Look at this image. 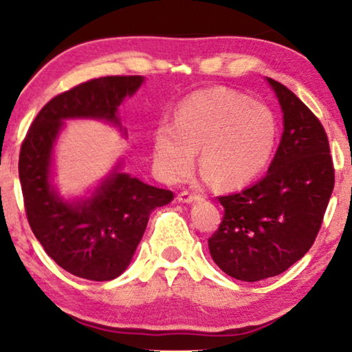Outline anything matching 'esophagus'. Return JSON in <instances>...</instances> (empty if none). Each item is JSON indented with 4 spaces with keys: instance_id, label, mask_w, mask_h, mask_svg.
<instances>
[{
    "instance_id": "1",
    "label": "esophagus",
    "mask_w": 352,
    "mask_h": 352,
    "mask_svg": "<svg viewBox=\"0 0 352 352\" xmlns=\"http://www.w3.org/2000/svg\"><path fill=\"white\" fill-rule=\"evenodd\" d=\"M177 200L182 201V204H192V201L197 200V195L195 194H190V192H181L179 195H177Z\"/></svg>"
}]
</instances>
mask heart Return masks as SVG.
<instances>
[{"mask_svg": "<svg viewBox=\"0 0 352 352\" xmlns=\"http://www.w3.org/2000/svg\"><path fill=\"white\" fill-rule=\"evenodd\" d=\"M277 139L272 110L237 91L214 86L187 96L175 123L162 122L153 134V166L166 182L184 179L200 166L221 187H237L267 165Z\"/></svg>", "mask_w": 352, "mask_h": 352, "instance_id": "heart-1", "label": "heart"}]
</instances>
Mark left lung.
<instances>
[{
	"mask_svg": "<svg viewBox=\"0 0 352 352\" xmlns=\"http://www.w3.org/2000/svg\"><path fill=\"white\" fill-rule=\"evenodd\" d=\"M267 81L283 113L276 157L256 184L219 197L224 216L208 239L221 271L243 282L278 276L309 252L335 186L319 118L287 86Z\"/></svg>",
	"mask_w": 352,
	"mask_h": 352,
	"instance_id": "1",
	"label": "left lung"
}]
</instances>
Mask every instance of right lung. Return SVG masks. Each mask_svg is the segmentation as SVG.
I'll list each match as a JSON object with an SVG mask.
<instances>
[{
  "label": "right lung",
  "mask_w": 352,
  "mask_h": 352,
  "mask_svg": "<svg viewBox=\"0 0 352 352\" xmlns=\"http://www.w3.org/2000/svg\"><path fill=\"white\" fill-rule=\"evenodd\" d=\"M144 76H102L52 98L33 120L19 155L28 224L45 252L67 272L88 280H112L123 274L146 232L148 216L168 205L173 192L148 186L122 163L91 197L65 200L51 182L52 152L64 120H105L126 134L118 107L141 88Z\"/></svg>",
  "instance_id": "obj_1"
}]
</instances>
